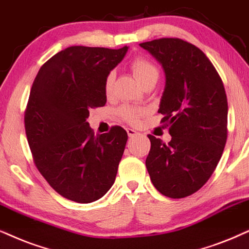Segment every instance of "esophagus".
I'll return each instance as SVG.
<instances>
[{"instance_id":"obj_1","label":"esophagus","mask_w":249,"mask_h":249,"mask_svg":"<svg viewBox=\"0 0 249 249\" xmlns=\"http://www.w3.org/2000/svg\"><path fill=\"white\" fill-rule=\"evenodd\" d=\"M126 132H127V135L130 138H133V137H137V135H139L137 131L132 130V128H126Z\"/></svg>"}]
</instances>
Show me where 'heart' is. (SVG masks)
I'll return each instance as SVG.
<instances>
[{
    "mask_svg": "<svg viewBox=\"0 0 249 249\" xmlns=\"http://www.w3.org/2000/svg\"><path fill=\"white\" fill-rule=\"evenodd\" d=\"M131 70L133 72L134 77L138 81L144 86V85L157 81L160 77L159 68L149 59L144 57H137L131 63ZM115 73L110 72L108 77L105 81V92L107 95H110L114 88ZM118 116L123 121H125L128 124H138L141 117H143L147 114V110L143 108H138V107L132 106H123L118 109Z\"/></svg>",
    "mask_w": 249,
    "mask_h": 249,
    "instance_id": "1",
    "label": "heart"
}]
</instances>
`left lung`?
I'll use <instances>...</instances> for the list:
<instances>
[{
    "label": "left lung",
    "instance_id": "1",
    "mask_svg": "<svg viewBox=\"0 0 249 249\" xmlns=\"http://www.w3.org/2000/svg\"><path fill=\"white\" fill-rule=\"evenodd\" d=\"M162 64L165 87L159 112L171 140L153 135L146 166L160 193L181 199L195 193L215 171L228 138L224 85L202 50L178 37L140 43Z\"/></svg>",
    "mask_w": 249,
    "mask_h": 249
}]
</instances>
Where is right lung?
I'll use <instances>...</instances> for the list:
<instances>
[{"label": "right lung", "instance_id": "1", "mask_svg": "<svg viewBox=\"0 0 249 249\" xmlns=\"http://www.w3.org/2000/svg\"><path fill=\"white\" fill-rule=\"evenodd\" d=\"M127 49L69 47L33 81L24 117L27 141L40 174L65 199L90 203L115 182L126 131L112 126L94 135L87 118L90 109L106 105V78Z\"/></svg>", "mask_w": 249, "mask_h": 249}]
</instances>
